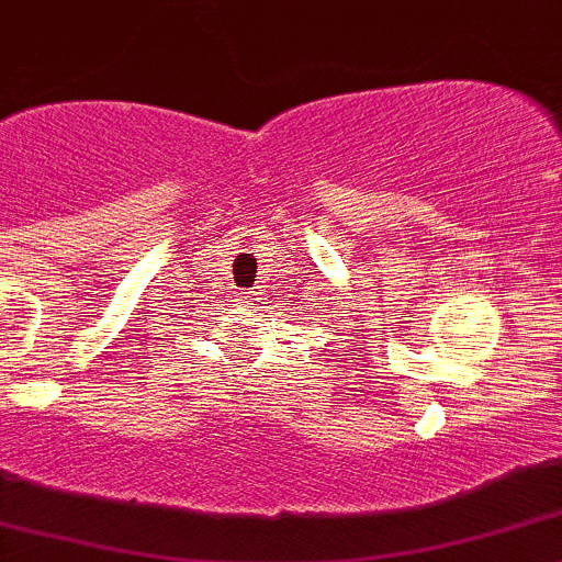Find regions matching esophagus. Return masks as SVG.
Segmentation results:
<instances>
[{
  "label": "esophagus",
  "mask_w": 562,
  "mask_h": 562,
  "mask_svg": "<svg viewBox=\"0 0 562 562\" xmlns=\"http://www.w3.org/2000/svg\"><path fill=\"white\" fill-rule=\"evenodd\" d=\"M240 299H245V301H256V299H259V290H254V288L245 290V293L240 295Z\"/></svg>",
  "instance_id": "obj_1"
}]
</instances>
